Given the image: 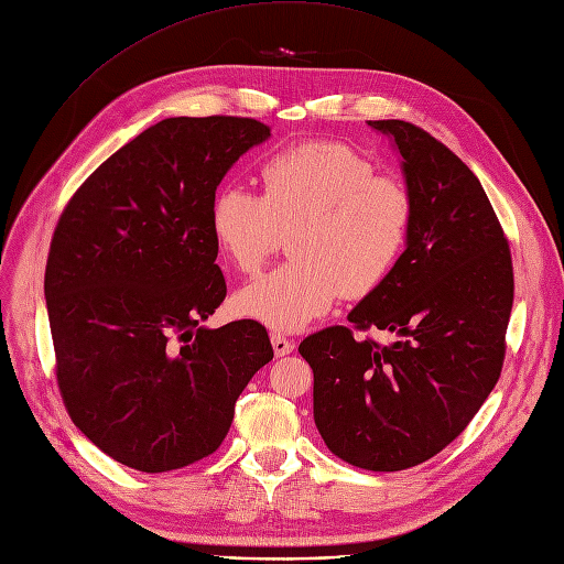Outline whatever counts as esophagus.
<instances>
[{
    "label": "esophagus",
    "mask_w": 564,
    "mask_h": 564,
    "mask_svg": "<svg viewBox=\"0 0 564 564\" xmlns=\"http://www.w3.org/2000/svg\"><path fill=\"white\" fill-rule=\"evenodd\" d=\"M271 344H273V351H275L278 358L289 356V354L293 351V346H296L291 339H286L284 335H273V337H271Z\"/></svg>",
    "instance_id": "34e87169"
}]
</instances>
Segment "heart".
<instances>
[{
    "instance_id": "heart-1",
    "label": "heart",
    "mask_w": 564,
    "mask_h": 564,
    "mask_svg": "<svg viewBox=\"0 0 564 564\" xmlns=\"http://www.w3.org/2000/svg\"><path fill=\"white\" fill-rule=\"evenodd\" d=\"M263 193L225 183L210 199L208 231L218 254L252 275L291 229V263L234 296L243 318L301 333L337 299L377 291L404 254L413 227L406 185L377 176L367 158L337 142L284 149L261 165Z\"/></svg>"
}]
</instances>
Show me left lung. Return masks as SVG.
<instances>
[{
	"mask_svg": "<svg viewBox=\"0 0 564 564\" xmlns=\"http://www.w3.org/2000/svg\"><path fill=\"white\" fill-rule=\"evenodd\" d=\"M401 158L413 199L409 246L346 326L305 337L314 424L328 449L365 470H404L457 438L498 383L514 301L507 238L477 176L406 121H367Z\"/></svg>",
	"mask_w": 564,
	"mask_h": 564,
	"instance_id": "left-lung-1",
	"label": "left lung"
}]
</instances>
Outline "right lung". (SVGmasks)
<instances>
[{"instance_id":"1","label":"right lung","mask_w":564,"mask_h":564,"mask_svg":"<svg viewBox=\"0 0 564 564\" xmlns=\"http://www.w3.org/2000/svg\"><path fill=\"white\" fill-rule=\"evenodd\" d=\"M268 138L240 117L158 121L83 183L52 236L45 303L64 404L128 468L167 473L216 452L273 360L257 321L202 326L227 296L210 199Z\"/></svg>"}]
</instances>
